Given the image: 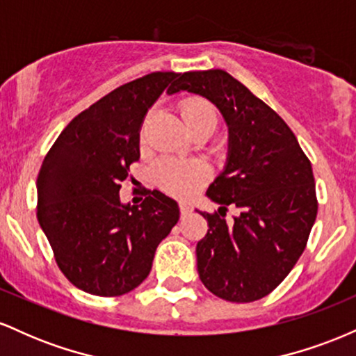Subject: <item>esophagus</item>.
Segmentation results:
<instances>
[{
	"instance_id": "esophagus-1",
	"label": "esophagus",
	"mask_w": 356,
	"mask_h": 356,
	"mask_svg": "<svg viewBox=\"0 0 356 356\" xmlns=\"http://www.w3.org/2000/svg\"><path fill=\"white\" fill-rule=\"evenodd\" d=\"M179 209H181L182 216H187L191 212V206L187 202H181V204H179Z\"/></svg>"
}]
</instances>
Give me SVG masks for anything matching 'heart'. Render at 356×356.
<instances>
[{
    "label": "heart",
    "instance_id": "1",
    "mask_svg": "<svg viewBox=\"0 0 356 356\" xmlns=\"http://www.w3.org/2000/svg\"><path fill=\"white\" fill-rule=\"evenodd\" d=\"M182 115L187 127H191L201 118H216V112L207 102L189 99L184 102ZM209 167L201 159L164 157L152 169L154 182L162 191L179 197H186L197 191L209 179Z\"/></svg>",
    "mask_w": 356,
    "mask_h": 356
}]
</instances>
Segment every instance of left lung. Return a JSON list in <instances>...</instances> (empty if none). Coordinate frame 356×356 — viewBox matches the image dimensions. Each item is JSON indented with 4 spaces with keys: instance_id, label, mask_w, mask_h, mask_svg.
I'll return each mask as SVG.
<instances>
[{
    "instance_id": "8db88e82",
    "label": "left lung",
    "mask_w": 356,
    "mask_h": 356,
    "mask_svg": "<svg viewBox=\"0 0 356 356\" xmlns=\"http://www.w3.org/2000/svg\"><path fill=\"white\" fill-rule=\"evenodd\" d=\"M189 92L216 105L227 125V159L206 195L216 214L197 243V273L216 296L234 303L264 298L303 254L316 219L313 169L295 134L263 100L224 70L179 73L169 95ZM232 203L235 222L223 216Z\"/></svg>"
}]
</instances>
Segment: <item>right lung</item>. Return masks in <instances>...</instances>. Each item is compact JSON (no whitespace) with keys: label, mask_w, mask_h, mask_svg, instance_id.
<instances>
[{"label":"right lung","mask_w":356,"mask_h":356,"mask_svg":"<svg viewBox=\"0 0 356 356\" xmlns=\"http://www.w3.org/2000/svg\"><path fill=\"white\" fill-rule=\"evenodd\" d=\"M177 76L154 72L115 88L73 118L44 157L36 216L61 273L81 291L136 289L177 224V202L161 191H147L142 204H124L118 192L140 157L147 112Z\"/></svg>","instance_id":"right-lung-1"}]
</instances>
